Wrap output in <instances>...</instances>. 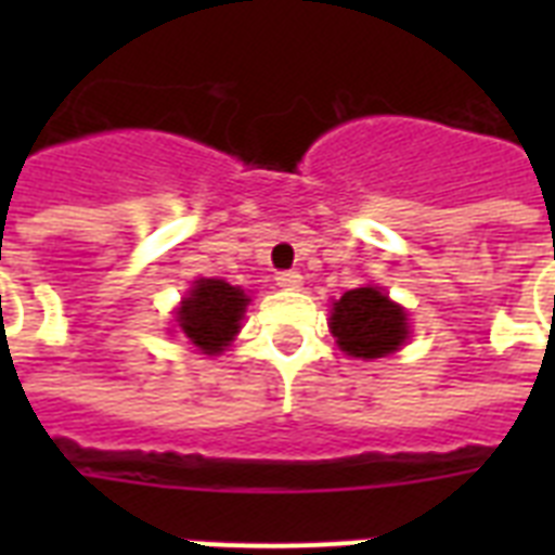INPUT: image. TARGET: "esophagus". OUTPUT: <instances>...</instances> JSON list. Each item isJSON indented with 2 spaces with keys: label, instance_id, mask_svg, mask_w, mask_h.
<instances>
[{
  "label": "esophagus",
  "instance_id": "esophagus-1",
  "mask_svg": "<svg viewBox=\"0 0 555 555\" xmlns=\"http://www.w3.org/2000/svg\"><path fill=\"white\" fill-rule=\"evenodd\" d=\"M276 285L282 287V291H299V287H302V276H299L296 270H282L276 276Z\"/></svg>",
  "mask_w": 555,
  "mask_h": 555
}]
</instances>
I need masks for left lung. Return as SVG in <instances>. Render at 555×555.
I'll list each match as a JSON object with an SVG mask.
<instances>
[{
  "mask_svg": "<svg viewBox=\"0 0 555 555\" xmlns=\"http://www.w3.org/2000/svg\"><path fill=\"white\" fill-rule=\"evenodd\" d=\"M328 328L348 357L377 360L395 354L409 339V317L379 287L365 285L346 291L334 302Z\"/></svg>",
  "mask_w": 555,
  "mask_h": 555,
  "instance_id": "left-lung-1",
  "label": "left lung"
}]
</instances>
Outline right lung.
Segmentation results:
<instances>
[{"label": "right lung", "mask_w": 555, "mask_h": 555, "mask_svg": "<svg viewBox=\"0 0 555 555\" xmlns=\"http://www.w3.org/2000/svg\"><path fill=\"white\" fill-rule=\"evenodd\" d=\"M250 296L224 279H195L190 294L176 311L181 334L201 354H221L242 328Z\"/></svg>", "instance_id": "obj_1"}]
</instances>
